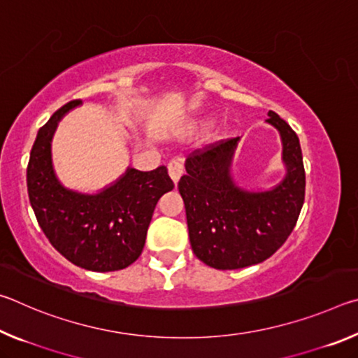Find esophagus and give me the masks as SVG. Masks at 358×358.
Returning a JSON list of instances; mask_svg holds the SVG:
<instances>
[{"instance_id":"34e87169","label":"esophagus","mask_w":358,"mask_h":358,"mask_svg":"<svg viewBox=\"0 0 358 358\" xmlns=\"http://www.w3.org/2000/svg\"><path fill=\"white\" fill-rule=\"evenodd\" d=\"M167 169H169V175H171V178L173 180V183L177 185L178 180L181 178V175L185 173V166L181 164L180 161L172 159V161L167 164Z\"/></svg>"}]
</instances>
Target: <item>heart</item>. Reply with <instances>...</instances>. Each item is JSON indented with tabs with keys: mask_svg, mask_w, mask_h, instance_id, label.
Returning a JSON list of instances; mask_svg holds the SVG:
<instances>
[{
	"mask_svg": "<svg viewBox=\"0 0 358 358\" xmlns=\"http://www.w3.org/2000/svg\"><path fill=\"white\" fill-rule=\"evenodd\" d=\"M201 124H202V123H201Z\"/></svg>",
	"mask_w": 358,
	"mask_h": 358,
	"instance_id": "heart-1",
	"label": "heart"
}]
</instances>
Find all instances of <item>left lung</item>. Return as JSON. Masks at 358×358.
I'll use <instances>...</instances> for the list:
<instances>
[{"label": "left lung", "mask_w": 358, "mask_h": 358, "mask_svg": "<svg viewBox=\"0 0 358 358\" xmlns=\"http://www.w3.org/2000/svg\"><path fill=\"white\" fill-rule=\"evenodd\" d=\"M266 121L280 131L287 175L270 191L235 186L230 162L238 137L196 150L186 159L178 189L186 208L191 248L217 270H237L264 262L292 234L305 202V167L299 136L280 115Z\"/></svg>", "instance_id": "8db88e82"}]
</instances>
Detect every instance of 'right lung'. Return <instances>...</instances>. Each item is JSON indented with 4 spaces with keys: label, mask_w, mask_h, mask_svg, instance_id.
<instances>
[{
    "label": "right lung",
    "mask_w": 358,
    "mask_h": 358,
    "mask_svg": "<svg viewBox=\"0 0 358 358\" xmlns=\"http://www.w3.org/2000/svg\"><path fill=\"white\" fill-rule=\"evenodd\" d=\"M74 99L39 129L27 167L28 197L52 246L92 271L123 270L142 254L157 201L173 189L164 166L150 172L128 169L117 183L88 196L59 185L52 167L50 141L59 118L80 104Z\"/></svg>",
    "instance_id": "obj_1"
}]
</instances>
